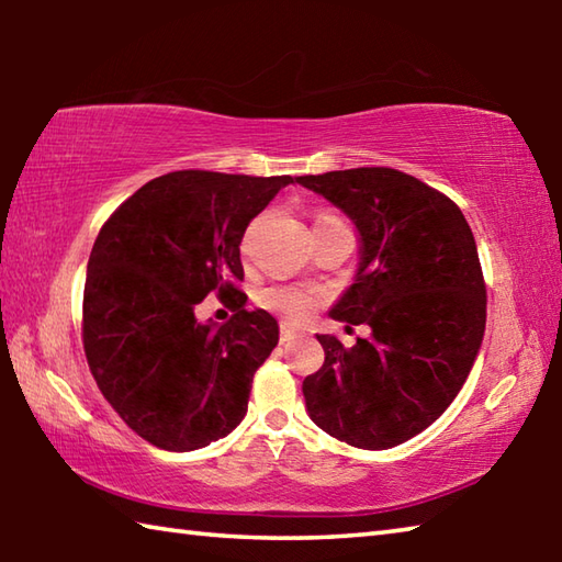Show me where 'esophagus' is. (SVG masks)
Here are the masks:
<instances>
[{"instance_id":"34e87169","label":"esophagus","mask_w":562,"mask_h":562,"mask_svg":"<svg viewBox=\"0 0 562 562\" xmlns=\"http://www.w3.org/2000/svg\"><path fill=\"white\" fill-rule=\"evenodd\" d=\"M300 337V331L297 329H292L290 325H282L280 327V341L284 345V341H292V339H297Z\"/></svg>"}]
</instances>
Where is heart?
Listing matches in <instances>:
<instances>
[{
    "mask_svg": "<svg viewBox=\"0 0 562 562\" xmlns=\"http://www.w3.org/2000/svg\"><path fill=\"white\" fill-rule=\"evenodd\" d=\"M331 223H341V221L337 215L325 213L317 217L315 227L331 225ZM258 225H260V221H255L250 227H247V233L243 237V252L250 250L252 235H255V231H258ZM319 297L322 294L315 288H302V284H274V288H268L260 292V304L272 312H278V315L288 322H304L312 315V310L317 307Z\"/></svg>",
    "mask_w": 562,
    "mask_h": 562,
    "instance_id": "1",
    "label": "heart"
}]
</instances>
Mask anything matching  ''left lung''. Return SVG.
<instances>
[{
    "instance_id": "obj_1",
    "label": "left lung",
    "mask_w": 562,
    "mask_h": 562,
    "mask_svg": "<svg viewBox=\"0 0 562 562\" xmlns=\"http://www.w3.org/2000/svg\"><path fill=\"white\" fill-rule=\"evenodd\" d=\"M297 183L359 233V265L329 317L367 325L351 349L317 335L325 364L302 382L322 431L367 451L431 426L461 392L486 331V284L459 205L394 168H349Z\"/></svg>"
}]
</instances>
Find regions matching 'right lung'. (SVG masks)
Segmentation results:
<instances>
[{
    "label": "right lung",
    "instance_id": "obj_1",
    "mask_svg": "<svg viewBox=\"0 0 562 562\" xmlns=\"http://www.w3.org/2000/svg\"><path fill=\"white\" fill-rule=\"evenodd\" d=\"M294 178L176 170L138 188L93 243L83 351L101 394L140 439L195 451L243 422L258 367L278 347L270 312L245 310L247 225ZM215 291L225 326L194 317Z\"/></svg>",
    "mask_w": 562,
    "mask_h": 562
}]
</instances>
